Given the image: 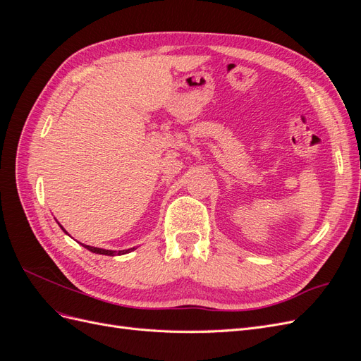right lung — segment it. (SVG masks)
I'll return each mask as SVG.
<instances>
[{"mask_svg": "<svg viewBox=\"0 0 361 361\" xmlns=\"http://www.w3.org/2000/svg\"><path fill=\"white\" fill-rule=\"evenodd\" d=\"M66 232V231H64ZM84 245V244H82ZM84 248H87L89 251H92V253H96V255H105V256H120V255H126V253H130V251L135 250V247L133 248H128V250H120V251H116V250H104V248H97V247H90V245H84Z\"/></svg>", "mask_w": 361, "mask_h": 361, "instance_id": "1", "label": "right lung"}]
</instances>
